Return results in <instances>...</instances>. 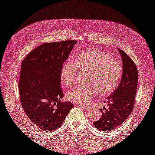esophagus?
<instances>
[{
	"label": "esophagus",
	"mask_w": 155,
	"mask_h": 155,
	"mask_svg": "<svg viewBox=\"0 0 155 155\" xmlns=\"http://www.w3.org/2000/svg\"><path fill=\"white\" fill-rule=\"evenodd\" d=\"M82 107L84 108V109L86 110H89L91 109V107H89V106H88V105H82Z\"/></svg>",
	"instance_id": "1"
}]
</instances>
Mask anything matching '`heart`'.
<instances>
[{
  "label": "heart",
  "instance_id": "obj_1",
  "mask_svg": "<svg viewBox=\"0 0 155 155\" xmlns=\"http://www.w3.org/2000/svg\"><path fill=\"white\" fill-rule=\"evenodd\" d=\"M78 69L90 70L88 84L78 86L67 94V99L86 104L99 92L103 95L112 93L118 87L123 73L120 61L105 51L98 49H86L75 56L74 62L67 60L62 64L60 76L63 84L71 87L75 84Z\"/></svg>",
  "mask_w": 155,
  "mask_h": 155
}]
</instances>
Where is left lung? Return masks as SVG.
Returning <instances> with one entry per match:
<instances>
[{
    "mask_svg": "<svg viewBox=\"0 0 155 155\" xmlns=\"http://www.w3.org/2000/svg\"><path fill=\"white\" fill-rule=\"evenodd\" d=\"M123 60V77L120 84L108 97L107 107L101 108L102 115L93 123L102 131H112L124 123L134 110L137 87V68L133 60L118 49ZM105 101H104L105 103Z\"/></svg>",
    "mask_w": 155,
    "mask_h": 155,
    "instance_id": "obj_1",
    "label": "left lung"
}]
</instances>
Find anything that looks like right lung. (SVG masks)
Segmentation results:
<instances>
[{
    "mask_svg": "<svg viewBox=\"0 0 155 155\" xmlns=\"http://www.w3.org/2000/svg\"><path fill=\"white\" fill-rule=\"evenodd\" d=\"M77 43H47L32 50L21 62L18 88L21 105L32 122L43 131L58 129L73 107L62 102L60 71Z\"/></svg>",
    "mask_w": 155,
    "mask_h": 155,
    "instance_id": "1",
    "label": "right lung"
}]
</instances>
